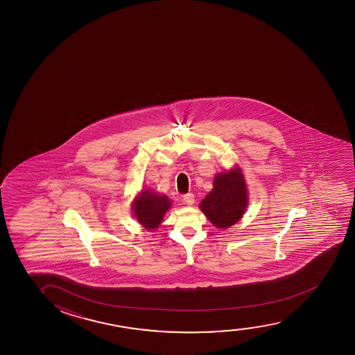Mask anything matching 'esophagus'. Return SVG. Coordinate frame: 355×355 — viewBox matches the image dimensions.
I'll use <instances>...</instances> for the list:
<instances>
[{"mask_svg":"<svg viewBox=\"0 0 355 355\" xmlns=\"http://www.w3.org/2000/svg\"><path fill=\"white\" fill-rule=\"evenodd\" d=\"M183 200H184L185 204L193 205L195 202L194 194H191V193H188V194H185L184 196H183Z\"/></svg>","mask_w":355,"mask_h":355,"instance_id":"esophagus-1","label":"esophagus"}]
</instances>
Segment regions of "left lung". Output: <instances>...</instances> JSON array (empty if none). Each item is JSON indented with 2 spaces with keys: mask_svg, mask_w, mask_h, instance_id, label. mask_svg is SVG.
<instances>
[{
  "mask_svg": "<svg viewBox=\"0 0 355 355\" xmlns=\"http://www.w3.org/2000/svg\"><path fill=\"white\" fill-rule=\"evenodd\" d=\"M246 206L245 180L239 168H234L216 175L214 189L201 201L200 209L214 227L225 229L243 217Z\"/></svg>",
  "mask_w": 355,
  "mask_h": 355,
  "instance_id": "8db88e82",
  "label": "left lung"
}]
</instances>
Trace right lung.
<instances>
[{
    "label": "right lung",
    "mask_w": 355,
    "mask_h": 355,
    "mask_svg": "<svg viewBox=\"0 0 355 355\" xmlns=\"http://www.w3.org/2000/svg\"><path fill=\"white\" fill-rule=\"evenodd\" d=\"M170 206L171 201L165 195L161 196L149 190H143L133 202V212L141 225L148 229H155Z\"/></svg>",
    "instance_id": "add662e5"
}]
</instances>
